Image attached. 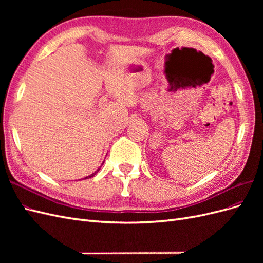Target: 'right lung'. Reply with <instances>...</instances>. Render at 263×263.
Masks as SVG:
<instances>
[{"mask_svg": "<svg viewBox=\"0 0 263 263\" xmlns=\"http://www.w3.org/2000/svg\"><path fill=\"white\" fill-rule=\"evenodd\" d=\"M103 163H104V161H103ZM103 163H102V164H101V166H102V165H103ZM101 166H100V168H99V169H98V170H97V171H95V172H93V173H92V174H91V176H89V177H85V178H84V179H87V178H91V177H94V176H95V174H97V173H98V172H99V171H100V169H101Z\"/></svg>", "mask_w": 263, "mask_h": 263, "instance_id": "obj_1", "label": "right lung"}]
</instances>
